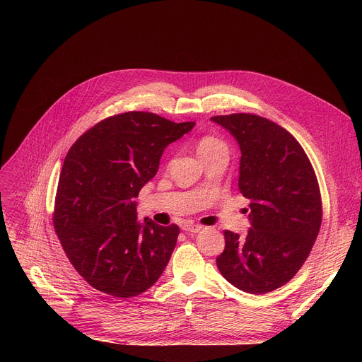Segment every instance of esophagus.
<instances>
[{
  "label": "esophagus",
  "mask_w": 362,
  "mask_h": 362,
  "mask_svg": "<svg viewBox=\"0 0 362 362\" xmlns=\"http://www.w3.org/2000/svg\"><path fill=\"white\" fill-rule=\"evenodd\" d=\"M182 229H183V230H186V232H191V233H198V232L202 229V226H199V224H192V223H187V224H183Z\"/></svg>",
  "instance_id": "34e87169"
}]
</instances>
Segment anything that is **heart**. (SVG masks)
Returning <instances> with one entry per match:
<instances>
[{"label": "heart", "instance_id": "obj_1", "mask_svg": "<svg viewBox=\"0 0 362 362\" xmlns=\"http://www.w3.org/2000/svg\"><path fill=\"white\" fill-rule=\"evenodd\" d=\"M218 151H226L227 152V146L223 141H220L218 138L214 136H204L199 142H198V154L199 157H206L210 154H214V152Z\"/></svg>", "mask_w": 362, "mask_h": 362}]
</instances>
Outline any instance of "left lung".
I'll return each instance as SVG.
<instances>
[{"instance_id":"left-lung-1","label":"left lung","mask_w":362,"mask_h":362,"mask_svg":"<svg viewBox=\"0 0 362 362\" xmlns=\"http://www.w3.org/2000/svg\"><path fill=\"white\" fill-rule=\"evenodd\" d=\"M211 120L239 144V191L251 201L248 235L224 232L217 267L246 293L272 292L298 273L318 236L322 210L314 168L299 142L274 122L245 112Z\"/></svg>"}]
</instances>
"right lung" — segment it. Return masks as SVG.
<instances>
[{
  "instance_id": "1",
  "label": "right lung",
  "mask_w": 362,
  "mask_h": 362,
  "mask_svg": "<svg viewBox=\"0 0 362 362\" xmlns=\"http://www.w3.org/2000/svg\"><path fill=\"white\" fill-rule=\"evenodd\" d=\"M194 126L129 111L95 124L69 149L54 229L69 261L92 288L132 298L163 274L179 226H158L148 217L141 223L133 198L157 175L165 146Z\"/></svg>"
}]
</instances>
